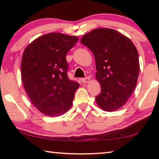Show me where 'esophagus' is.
<instances>
[{
    "label": "esophagus",
    "mask_w": 159,
    "mask_h": 159,
    "mask_svg": "<svg viewBox=\"0 0 159 159\" xmlns=\"http://www.w3.org/2000/svg\"><path fill=\"white\" fill-rule=\"evenodd\" d=\"M90 79L89 77H85V78H82V82L83 83H88V82H90Z\"/></svg>",
    "instance_id": "esophagus-1"
}]
</instances>
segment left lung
I'll list each match as a JSON object with an SVG mask.
<instances>
[{"mask_svg":"<svg viewBox=\"0 0 159 159\" xmlns=\"http://www.w3.org/2000/svg\"><path fill=\"white\" fill-rule=\"evenodd\" d=\"M81 43L95 57V77L101 88L95 97L98 106L109 112L122 107L135 88L140 71L133 43L116 30L99 28L83 35Z\"/></svg>","mask_w":159,"mask_h":159,"instance_id":"left-lung-1","label":"left lung"}]
</instances>
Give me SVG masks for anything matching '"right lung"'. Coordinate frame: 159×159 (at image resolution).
<instances>
[{"instance_id":"add662e5","label":"right lung","mask_w":159,"mask_h":159,"mask_svg":"<svg viewBox=\"0 0 159 159\" xmlns=\"http://www.w3.org/2000/svg\"><path fill=\"white\" fill-rule=\"evenodd\" d=\"M78 40L77 36L48 33L35 39L24 51L23 85L33 105L46 116H59L72 105L80 84L68 78L66 56Z\"/></svg>"}]
</instances>
